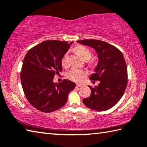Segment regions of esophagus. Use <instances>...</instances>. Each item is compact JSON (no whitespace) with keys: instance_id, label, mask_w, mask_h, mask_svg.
I'll use <instances>...</instances> for the list:
<instances>
[{"instance_id":"esophagus-1","label":"esophagus","mask_w":147,"mask_h":147,"mask_svg":"<svg viewBox=\"0 0 147 147\" xmlns=\"http://www.w3.org/2000/svg\"><path fill=\"white\" fill-rule=\"evenodd\" d=\"M76 86L78 87V88H81V87L83 86V85H82V84H77Z\"/></svg>"}]
</instances>
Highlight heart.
<instances>
[{"mask_svg":"<svg viewBox=\"0 0 147 147\" xmlns=\"http://www.w3.org/2000/svg\"><path fill=\"white\" fill-rule=\"evenodd\" d=\"M76 51L81 56L82 58L85 60L89 59L92 56V53L90 50L86 47L79 46L76 48ZM62 66L64 67H67L69 65V53L67 52L64 54L61 59ZM87 75V73L85 71L81 70L78 69H72L67 73L66 76L69 79L71 80L76 82H80L85 78Z\"/></svg>","mask_w":147,"mask_h":147,"instance_id":"obj_1","label":"heart"}]
</instances>
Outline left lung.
<instances>
[{"instance_id": "1", "label": "left lung", "mask_w": 147, "mask_h": 147, "mask_svg": "<svg viewBox=\"0 0 147 147\" xmlns=\"http://www.w3.org/2000/svg\"><path fill=\"white\" fill-rule=\"evenodd\" d=\"M77 43L93 48L98 62L91 80L99 84L91 90V95L83 99L84 105L96 111H106L118 102L125 91L128 82L127 66L121 52L107 42L96 39H84Z\"/></svg>"}]
</instances>
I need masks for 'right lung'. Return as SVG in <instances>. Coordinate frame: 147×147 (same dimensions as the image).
<instances>
[{
    "instance_id": "obj_1",
    "label": "right lung",
    "mask_w": 147,
    "mask_h": 147,
    "mask_svg": "<svg viewBox=\"0 0 147 147\" xmlns=\"http://www.w3.org/2000/svg\"><path fill=\"white\" fill-rule=\"evenodd\" d=\"M72 43L45 41L30 49L24 57L21 73L23 91L29 102L42 112H53L63 107L75 88V83L69 80L53 82L54 76L62 71V57Z\"/></svg>"
}]
</instances>
